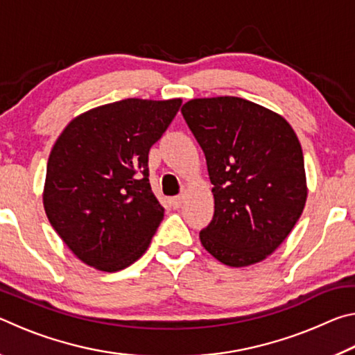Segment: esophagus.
<instances>
[{
    "mask_svg": "<svg viewBox=\"0 0 355 355\" xmlns=\"http://www.w3.org/2000/svg\"><path fill=\"white\" fill-rule=\"evenodd\" d=\"M183 200H184V197L183 196H177V197H173V199L171 200V203H172V207L173 208H180L182 207V203H183Z\"/></svg>",
    "mask_w": 355,
    "mask_h": 355,
    "instance_id": "1",
    "label": "esophagus"
}]
</instances>
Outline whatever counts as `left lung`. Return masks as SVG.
<instances>
[{
  "mask_svg": "<svg viewBox=\"0 0 355 355\" xmlns=\"http://www.w3.org/2000/svg\"><path fill=\"white\" fill-rule=\"evenodd\" d=\"M182 114L205 153L214 216L200 243L232 268L263 261L307 202L302 147L285 117L239 97L194 98Z\"/></svg>",
  "mask_w": 355,
  "mask_h": 355,
  "instance_id": "1",
  "label": "left lung"
}]
</instances>
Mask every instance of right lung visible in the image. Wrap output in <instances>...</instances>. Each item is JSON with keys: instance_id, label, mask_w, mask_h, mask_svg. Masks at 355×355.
I'll list each match as a JSON object with an SVG mask.
<instances>
[{"instance_id": "1", "label": "right lung", "mask_w": 355, "mask_h": 355, "mask_svg": "<svg viewBox=\"0 0 355 355\" xmlns=\"http://www.w3.org/2000/svg\"><path fill=\"white\" fill-rule=\"evenodd\" d=\"M182 98H127L76 116L51 148L44 208L76 258L116 272L142 257L164 208L148 182L150 147Z\"/></svg>"}]
</instances>
